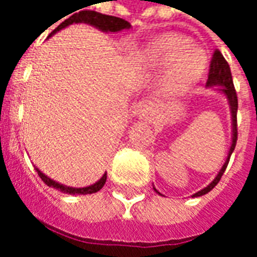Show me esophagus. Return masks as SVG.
<instances>
[{
	"label": "esophagus",
	"instance_id": "obj_1",
	"mask_svg": "<svg viewBox=\"0 0 257 257\" xmlns=\"http://www.w3.org/2000/svg\"><path fill=\"white\" fill-rule=\"evenodd\" d=\"M134 116L137 117V118H149L151 116V113H153V106H151V103L149 100H141L139 103H136V106H134Z\"/></svg>",
	"mask_w": 257,
	"mask_h": 257
}]
</instances>
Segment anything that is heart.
Masks as SVG:
<instances>
[{
    "label": "heart",
    "mask_w": 257,
    "mask_h": 257,
    "mask_svg": "<svg viewBox=\"0 0 257 257\" xmlns=\"http://www.w3.org/2000/svg\"><path fill=\"white\" fill-rule=\"evenodd\" d=\"M150 56L156 65H171L167 75V87L184 93L204 76L208 60L202 49L192 46L185 36L163 34L150 42Z\"/></svg>",
    "instance_id": "heart-1"
}]
</instances>
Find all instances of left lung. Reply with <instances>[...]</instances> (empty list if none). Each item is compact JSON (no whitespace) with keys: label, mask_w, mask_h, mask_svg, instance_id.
Here are the masks:
<instances>
[{"label":"left lung","mask_w":257,"mask_h":257,"mask_svg":"<svg viewBox=\"0 0 257 257\" xmlns=\"http://www.w3.org/2000/svg\"><path fill=\"white\" fill-rule=\"evenodd\" d=\"M206 87H218V90L228 99L229 110H230V118H232V144H230V149L228 151V157L225 160V163L222 165V168L219 170L218 175L215 177V180L205 187L204 189L195 192L192 197H202L205 194H208L211 189L219 182L221 177L225 173L226 167H228L229 158L232 156L235 146H236L237 140V124H236V113H237V97L236 92H235V87H233V79H232V73H230V68H229L228 62L225 60L223 55L219 51H215L213 52L212 60H211V66H209V75H208V80H206ZM157 194H160L156 188H154ZM161 195V194H160Z\"/></svg>","instance_id":"left-lung-1"}]
</instances>
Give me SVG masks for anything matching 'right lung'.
Segmentation results:
<instances>
[{"instance_id":"add662e5","label":"right lung","mask_w":257,"mask_h":257,"mask_svg":"<svg viewBox=\"0 0 257 257\" xmlns=\"http://www.w3.org/2000/svg\"><path fill=\"white\" fill-rule=\"evenodd\" d=\"M72 24H87V25H92L94 28L100 29L101 32H118V31H123V29H130V22H127L125 20H121V18H117V17H111V15H104V14H100V12L96 11H79L77 14H73L70 18L65 20L62 24H60L58 28H55L49 34L48 38H51L52 35H55L56 32H59L60 29L66 28ZM35 170L38 171V175L41 177V180L44 181L45 184L48 187H52L55 189H59L65 194H72V195H86V194H94L97 191H100L103 188V185L106 184V180H107V174H103L100 180L97 182H94L93 185H89V187H83V188H73V187H66L63 184H59L56 181L51 180L48 175H45L39 168Z\"/></svg>"}]
</instances>
